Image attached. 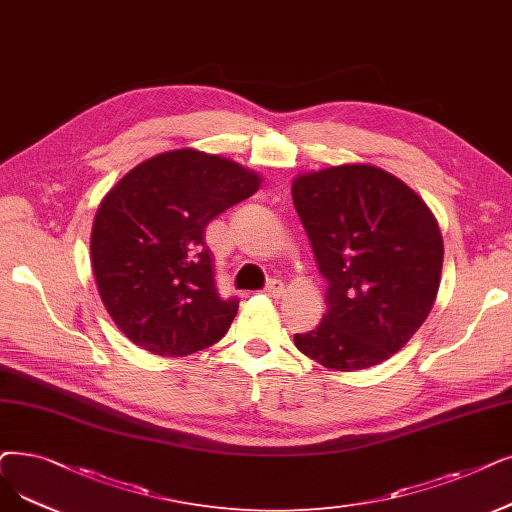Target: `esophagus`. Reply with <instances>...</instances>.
Returning a JSON list of instances; mask_svg holds the SVG:
<instances>
[{"label":"esophagus","mask_w":512,"mask_h":512,"mask_svg":"<svg viewBox=\"0 0 512 512\" xmlns=\"http://www.w3.org/2000/svg\"><path fill=\"white\" fill-rule=\"evenodd\" d=\"M263 293L268 295V297H280V295L284 293V284H282V280H276V278H272L268 284H265Z\"/></svg>","instance_id":"obj_1"}]
</instances>
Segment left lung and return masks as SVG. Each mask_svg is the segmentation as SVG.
I'll use <instances>...</instances> for the list:
<instances>
[{
  "label": "left lung",
  "mask_w": 512,
  "mask_h": 512,
  "mask_svg": "<svg viewBox=\"0 0 512 512\" xmlns=\"http://www.w3.org/2000/svg\"><path fill=\"white\" fill-rule=\"evenodd\" d=\"M293 203L328 280L326 314L295 345L318 364L351 372L389 360L435 303L443 240L420 196L372 165L299 175Z\"/></svg>",
  "instance_id": "obj_1"
}]
</instances>
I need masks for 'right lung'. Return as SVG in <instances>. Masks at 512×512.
<instances>
[{
  "label": "right lung",
  "instance_id": "1",
  "mask_svg": "<svg viewBox=\"0 0 512 512\" xmlns=\"http://www.w3.org/2000/svg\"><path fill=\"white\" fill-rule=\"evenodd\" d=\"M259 175L192 148L133 167L98 207L92 268L110 318L138 347L182 358L226 335L238 297H221L205 228L249 198Z\"/></svg>",
  "mask_w": 512,
  "mask_h": 512
}]
</instances>
